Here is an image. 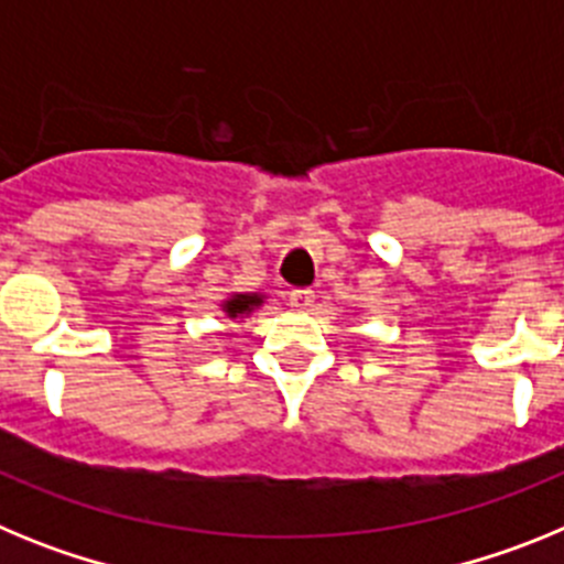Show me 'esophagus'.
<instances>
[{"label":"esophagus","mask_w":564,"mask_h":564,"mask_svg":"<svg viewBox=\"0 0 564 564\" xmlns=\"http://www.w3.org/2000/svg\"><path fill=\"white\" fill-rule=\"evenodd\" d=\"M313 302H316V293L307 291V288H299V291L288 293V305H291L293 311H311Z\"/></svg>","instance_id":"1"}]
</instances>
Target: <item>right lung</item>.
Instances as JSON below:
<instances>
[{
  "label": "right lung",
  "instance_id": "obj_1",
  "mask_svg": "<svg viewBox=\"0 0 564 564\" xmlns=\"http://www.w3.org/2000/svg\"><path fill=\"white\" fill-rule=\"evenodd\" d=\"M259 305H262V296H257V293H237V296H231L226 305H223V311H226L231 318H237V316H246V313H251L253 307Z\"/></svg>",
  "mask_w": 564,
  "mask_h": 564
}]
</instances>
